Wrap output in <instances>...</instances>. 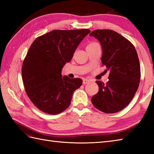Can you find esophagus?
Returning a JSON list of instances; mask_svg holds the SVG:
<instances>
[{
  "instance_id": "1",
  "label": "esophagus",
  "mask_w": 154,
  "mask_h": 154,
  "mask_svg": "<svg viewBox=\"0 0 154 154\" xmlns=\"http://www.w3.org/2000/svg\"><path fill=\"white\" fill-rule=\"evenodd\" d=\"M91 81V80L90 79H84L83 80V83L84 84V85H85V84H87V83H89V82Z\"/></svg>"
}]
</instances>
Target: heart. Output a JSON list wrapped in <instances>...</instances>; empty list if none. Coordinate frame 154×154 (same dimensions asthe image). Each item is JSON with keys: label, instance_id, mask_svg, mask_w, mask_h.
I'll list each match as a JSON object with an SVG mask.
<instances>
[{"label": "heart", "instance_id": "1", "mask_svg": "<svg viewBox=\"0 0 154 154\" xmlns=\"http://www.w3.org/2000/svg\"><path fill=\"white\" fill-rule=\"evenodd\" d=\"M96 44H98L97 43V42H91V43L88 44L87 45L86 49H87V48H90V47H91V46H93V45H96Z\"/></svg>", "mask_w": 154, "mask_h": 154}]
</instances>
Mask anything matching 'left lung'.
Masks as SVG:
<instances>
[{
    "label": "left lung",
    "mask_w": 154,
    "mask_h": 154,
    "mask_svg": "<svg viewBox=\"0 0 154 154\" xmlns=\"http://www.w3.org/2000/svg\"><path fill=\"white\" fill-rule=\"evenodd\" d=\"M99 40L103 49V65L109 71L106 84L97 81L99 92L92 97L93 106L105 113L124 109L133 99L139 87L140 67L133 44L111 30H96L89 34Z\"/></svg>",
    "instance_id": "8db88e82"
}]
</instances>
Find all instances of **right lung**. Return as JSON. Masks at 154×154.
Here are the masks:
<instances>
[{
    "instance_id": "right-lung-1",
    "label": "right lung",
    "mask_w": 154,
    "mask_h": 154,
    "mask_svg": "<svg viewBox=\"0 0 154 154\" xmlns=\"http://www.w3.org/2000/svg\"><path fill=\"white\" fill-rule=\"evenodd\" d=\"M90 32L88 29L55 30L38 37L30 45L22 63V81L29 99L42 112L55 115L70 105L83 81L62 77L61 69Z\"/></svg>"
}]
</instances>
